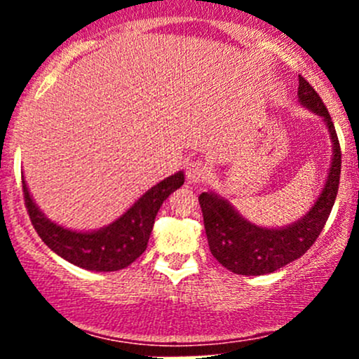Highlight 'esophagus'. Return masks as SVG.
I'll list each match as a JSON object with an SVG mask.
<instances>
[{"mask_svg":"<svg viewBox=\"0 0 359 359\" xmlns=\"http://www.w3.org/2000/svg\"><path fill=\"white\" fill-rule=\"evenodd\" d=\"M212 174V168L209 167V163H205L204 160L197 158L194 162L189 163L187 167V180L191 184H203L209 179Z\"/></svg>","mask_w":359,"mask_h":359,"instance_id":"esophagus-1","label":"esophagus"}]
</instances>
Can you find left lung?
<instances>
[{"label":"left lung","instance_id":"obj_1","mask_svg":"<svg viewBox=\"0 0 359 359\" xmlns=\"http://www.w3.org/2000/svg\"><path fill=\"white\" fill-rule=\"evenodd\" d=\"M299 100L324 118L332 140V163L323 194L302 219L280 229L259 228L248 222L217 194L203 192L204 228L214 258L238 275H265L302 257L314 245L334 205L341 177V147L327 108L309 82L299 76Z\"/></svg>","mask_w":359,"mask_h":359}]
</instances>
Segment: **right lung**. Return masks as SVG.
<instances>
[{"mask_svg":"<svg viewBox=\"0 0 359 359\" xmlns=\"http://www.w3.org/2000/svg\"><path fill=\"white\" fill-rule=\"evenodd\" d=\"M22 184L28 216L48 248L81 269L116 271L131 265L147 250L156 212L163 201L184 184V172L154 185L119 219L93 233L71 231L47 219L32 201L25 180Z\"/></svg>","mask_w":359,"mask_h":359,"instance_id":"1","label":"right lung"}]
</instances>
